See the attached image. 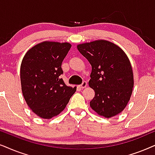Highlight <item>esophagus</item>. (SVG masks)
Segmentation results:
<instances>
[{
  "label": "esophagus",
  "instance_id": "1",
  "mask_svg": "<svg viewBox=\"0 0 155 155\" xmlns=\"http://www.w3.org/2000/svg\"><path fill=\"white\" fill-rule=\"evenodd\" d=\"M86 86H87V82H86V81H84L83 82H82V84H81V85L79 86V87L80 88H84Z\"/></svg>",
  "mask_w": 155,
  "mask_h": 155
}]
</instances>
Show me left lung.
<instances>
[{
	"label": "left lung",
	"instance_id": "left-lung-1",
	"mask_svg": "<svg viewBox=\"0 0 155 155\" xmlns=\"http://www.w3.org/2000/svg\"><path fill=\"white\" fill-rule=\"evenodd\" d=\"M92 67L88 84L95 91L90 101L94 111L102 116H115L124 110L134 85L130 60L118 46L97 40L77 46Z\"/></svg>",
	"mask_w": 155,
	"mask_h": 155
}]
</instances>
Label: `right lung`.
Listing matches in <instances>:
<instances>
[{
    "mask_svg": "<svg viewBox=\"0 0 155 155\" xmlns=\"http://www.w3.org/2000/svg\"><path fill=\"white\" fill-rule=\"evenodd\" d=\"M71 45L44 42L31 48L20 66V81L25 100L42 118H51L65 108L76 87L67 86L60 76L61 63Z\"/></svg>",
    "mask_w": 155,
    "mask_h": 155,
    "instance_id": "1",
    "label": "right lung"
}]
</instances>
